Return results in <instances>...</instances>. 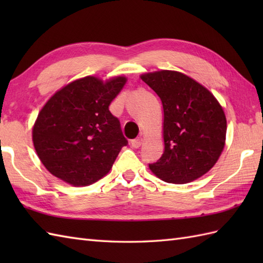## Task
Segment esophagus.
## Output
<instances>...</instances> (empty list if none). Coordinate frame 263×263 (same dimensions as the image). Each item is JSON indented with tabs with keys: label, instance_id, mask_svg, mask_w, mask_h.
<instances>
[{
	"label": "esophagus",
	"instance_id": "esophagus-1",
	"mask_svg": "<svg viewBox=\"0 0 263 263\" xmlns=\"http://www.w3.org/2000/svg\"><path fill=\"white\" fill-rule=\"evenodd\" d=\"M141 143H142V140L140 138H138V139H135V140L131 141V146H132V148H139L141 146Z\"/></svg>",
	"mask_w": 263,
	"mask_h": 263
}]
</instances>
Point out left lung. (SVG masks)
<instances>
[{"mask_svg":"<svg viewBox=\"0 0 263 263\" xmlns=\"http://www.w3.org/2000/svg\"><path fill=\"white\" fill-rule=\"evenodd\" d=\"M142 81L158 95L164 110V154L149 165L167 183L185 184L204 175L224 150L225 111L208 89L173 70L148 72Z\"/></svg>","mask_w":263,"mask_h":263,"instance_id":"8db88e82","label":"left lung"}]
</instances>
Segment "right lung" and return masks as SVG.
<instances>
[{
	"label": "right lung",
	"instance_id": "obj_1",
	"mask_svg": "<svg viewBox=\"0 0 263 263\" xmlns=\"http://www.w3.org/2000/svg\"><path fill=\"white\" fill-rule=\"evenodd\" d=\"M127 78L87 76L55 92L38 113L32 142L38 158L55 177L87 186L108 174L127 141L108 106Z\"/></svg>",
	"mask_w": 263,
	"mask_h": 263
}]
</instances>
